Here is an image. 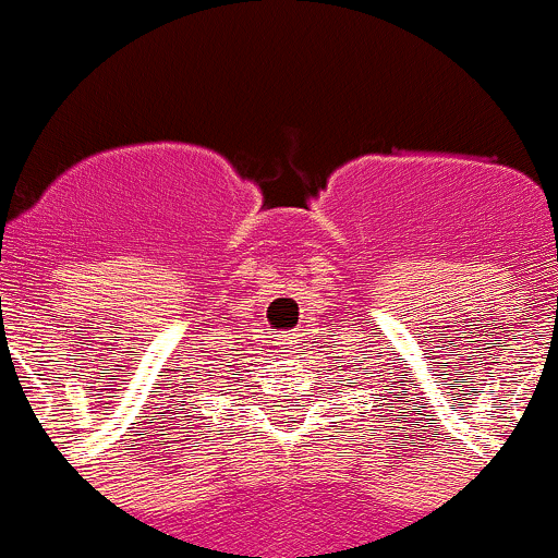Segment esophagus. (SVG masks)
Segmentation results:
<instances>
[{
    "instance_id": "obj_1",
    "label": "esophagus",
    "mask_w": 558,
    "mask_h": 558,
    "mask_svg": "<svg viewBox=\"0 0 558 558\" xmlns=\"http://www.w3.org/2000/svg\"><path fill=\"white\" fill-rule=\"evenodd\" d=\"M278 351L283 353V356H291V353H294V337H291V335H283V337H280Z\"/></svg>"
}]
</instances>
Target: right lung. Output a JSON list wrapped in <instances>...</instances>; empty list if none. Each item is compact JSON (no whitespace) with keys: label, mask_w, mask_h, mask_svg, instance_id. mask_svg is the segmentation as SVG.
Segmentation results:
<instances>
[{"label":"right lung","mask_w":558,"mask_h":558,"mask_svg":"<svg viewBox=\"0 0 558 558\" xmlns=\"http://www.w3.org/2000/svg\"><path fill=\"white\" fill-rule=\"evenodd\" d=\"M227 356H232V353H227ZM227 367H229V364H227ZM221 372H223L225 375L221 376L220 373H216V378H229V373H234V369H221Z\"/></svg>","instance_id":"add662e5"}]
</instances>
